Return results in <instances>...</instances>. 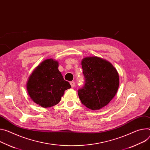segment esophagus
<instances>
[{
    "instance_id": "esophagus-1",
    "label": "esophagus",
    "mask_w": 150,
    "mask_h": 150,
    "mask_svg": "<svg viewBox=\"0 0 150 150\" xmlns=\"http://www.w3.org/2000/svg\"><path fill=\"white\" fill-rule=\"evenodd\" d=\"M70 84H71L72 87H74L75 86V84L74 81H71V82H70Z\"/></svg>"
}]
</instances>
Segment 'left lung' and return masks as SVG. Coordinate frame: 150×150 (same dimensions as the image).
<instances>
[{"mask_svg": "<svg viewBox=\"0 0 150 150\" xmlns=\"http://www.w3.org/2000/svg\"><path fill=\"white\" fill-rule=\"evenodd\" d=\"M85 84L78 90L82 103L98 110L114 98L119 87V75L113 65L102 58L85 57L81 62Z\"/></svg>", "mask_w": 150, "mask_h": 150, "instance_id": "left-lung-1", "label": "left lung"}]
</instances>
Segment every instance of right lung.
Masks as SVG:
<instances>
[{"instance_id":"1","label":"right lung","mask_w":150,"mask_h":150,"mask_svg":"<svg viewBox=\"0 0 150 150\" xmlns=\"http://www.w3.org/2000/svg\"><path fill=\"white\" fill-rule=\"evenodd\" d=\"M59 63L47 59L38 65L29 76L27 90L32 100L43 108L57 104L64 92L71 87L58 69Z\"/></svg>"}]
</instances>
